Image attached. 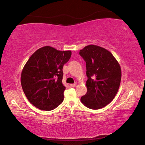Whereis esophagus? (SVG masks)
Returning <instances> with one entry per match:
<instances>
[{"instance_id":"obj_1","label":"esophagus","mask_w":145,"mask_h":145,"mask_svg":"<svg viewBox=\"0 0 145 145\" xmlns=\"http://www.w3.org/2000/svg\"><path fill=\"white\" fill-rule=\"evenodd\" d=\"M76 85H77V83L75 82V83H74V84H70V86L71 87H74V86H75Z\"/></svg>"}]
</instances>
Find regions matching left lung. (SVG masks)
Listing matches in <instances>:
<instances>
[{"mask_svg":"<svg viewBox=\"0 0 145 145\" xmlns=\"http://www.w3.org/2000/svg\"><path fill=\"white\" fill-rule=\"evenodd\" d=\"M86 63L87 93L80 99L91 109L103 108L112 101L121 78L119 63L111 52L101 46L89 45L80 50Z\"/></svg>","mask_w":145,"mask_h":145,"instance_id":"obj_1","label":"left lung"}]
</instances>
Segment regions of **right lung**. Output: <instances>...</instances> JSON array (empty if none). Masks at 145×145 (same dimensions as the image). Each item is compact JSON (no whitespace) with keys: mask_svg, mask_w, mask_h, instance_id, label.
Masks as SVG:
<instances>
[{"mask_svg":"<svg viewBox=\"0 0 145 145\" xmlns=\"http://www.w3.org/2000/svg\"><path fill=\"white\" fill-rule=\"evenodd\" d=\"M71 55V50L45 46L38 49L27 61L21 73V85L34 106L51 111L63 102L66 88L62 82L63 68Z\"/></svg>","mask_w":145,"mask_h":145,"instance_id":"add662e5","label":"right lung"}]
</instances>
